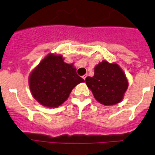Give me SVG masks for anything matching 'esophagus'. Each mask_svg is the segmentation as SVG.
<instances>
[{
	"mask_svg": "<svg viewBox=\"0 0 155 155\" xmlns=\"http://www.w3.org/2000/svg\"><path fill=\"white\" fill-rule=\"evenodd\" d=\"M87 74H84V76L82 77V78H83V79H84V80H85V78H87Z\"/></svg>",
	"mask_w": 155,
	"mask_h": 155,
	"instance_id": "obj_1",
	"label": "esophagus"
}]
</instances>
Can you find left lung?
I'll return each mask as SVG.
<instances>
[{"label":"left lung","mask_w":155,"mask_h":155,"mask_svg":"<svg viewBox=\"0 0 155 155\" xmlns=\"http://www.w3.org/2000/svg\"><path fill=\"white\" fill-rule=\"evenodd\" d=\"M85 82L94 98L104 105L119 103L128 87L126 75L118 64L105 61L94 68V76L87 77Z\"/></svg>","instance_id":"obj_1"}]
</instances>
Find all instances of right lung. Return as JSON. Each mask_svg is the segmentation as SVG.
<instances>
[{
    "label": "right lung",
    "instance_id": "obj_1",
    "mask_svg": "<svg viewBox=\"0 0 155 155\" xmlns=\"http://www.w3.org/2000/svg\"><path fill=\"white\" fill-rule=\"evenodd\" d=\"M84 81L73 64L64 62L62 56L49 54L30 74L29 87L41 105L58 107L68 99L74 87Z\"/></svg>",
    "mask_w": 155,
    "mask_h": 155
}]
</instances>
